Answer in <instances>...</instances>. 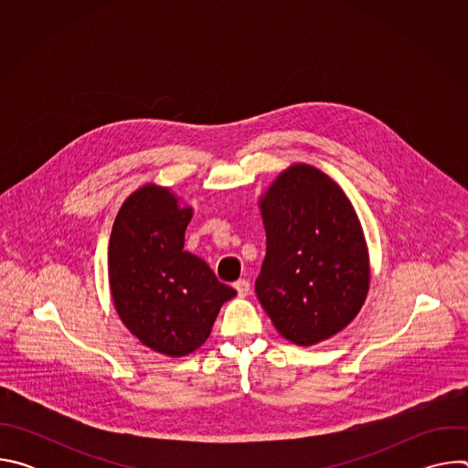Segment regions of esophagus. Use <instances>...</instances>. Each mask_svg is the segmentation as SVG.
Instances as JSON below:
<instances>
[{
	"label": "esophagus",
	"mask_w": 468,
	"mask_h": 468,
	"mask_svg": "<svg viewBox=\"0 0 468 468\" xmlns=\"http://www.w3.org/2000/svg\"><path fill=\"white\" fill-rule=\"evenodd\" d=\"M233 287L237 289V294H239L240 298L248 296V292H250V282H248V280H239V282H235Z\"/></svg>",
	"instance_id": "esophagus-1"
}]
</instances>
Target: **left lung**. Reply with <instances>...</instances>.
<instances>
[{"instance_id": "left-lung-1", "label": "left lung", "mask_w": 468, "mask_h": 468, "mask_svg": "<svg viewBox=\"0 0 468 468\" xmlns=\"http://www.w3.org/2000/svg\"><path fill=\"white\" fill-rule=\"evenodd\" d=\"M266 257L257 298L280 335L314 346L343 331L361 311L370 261L357 213L322 170L298 163L259 197Z\"/></svg>"}]
</instances>
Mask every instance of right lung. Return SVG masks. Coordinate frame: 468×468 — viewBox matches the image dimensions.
<instances>
[{
    "label": "right lung",
    "instance_id": "right-lung-1",
    "mask_svg": "<svg viewBox=\"0 0 468 468\" xmlns=\"http://www.w3.org/2000/svg\"><path fill=\"white\" fill-rule=\"evenodd\" d=\"M192 207L168 188L143 185L122 204L109 240V287L123 325L150 350L183 357L202 346L235 289L188 251Z\"/></svg>",
    "mask_w": 468,
    "mask_h": 468
}]
</instances>
